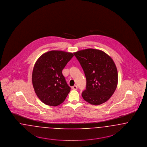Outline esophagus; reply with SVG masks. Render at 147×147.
I'll return each instance as SVG.
<instances>
[{"label": "esophagus", "mask_w": 147, "mask_h": 147, "mask_svg": "<svg viewBox=\"0 0 147 147\" xmlns=\"http://www.w3.org/2000/svg\"><path fill=\"white\" fill-rule=\"evenodd\" d=\"M77 88H78V87H77V86H76V85H75L72 87V89L74 90H76Z\"/></svg>", "instance_id": "esophagus-1"}]
</instances>
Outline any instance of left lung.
Instances as JSON below:
<instances>
[{
	"mask_svg": "<svg viewBox=\"0 0 147 147\" xmlns=\"http://www.w3.org/2000/svg\"><path fill=\"white\" fill-rule=\"evenodd\" d=\"M86 78L84 100L93 105L106 102L112 96L118 82L117 71L113 60L104 51L87 49L74 53Z\"/></svg>",
	"mask_w": 147,
	"mask_h": 147,
	"instance_id": "8db88e82",
	"label": "left lung"
}]
</instances>
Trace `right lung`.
Returning <instances> with one entry per match:
<instances>
[{
	"instance_id": "add662e5",
	"label": "right lung",
	"mask_w": 147,
	"mask_h": 147,
	"mask_svg": "<svg viewBox=\"0 0 147 147\" xmlns=\"http://www.w3.org/2000/svg\"><path fill=\"white\" fill-rule=\"evenodd\" d=\"M74 57L71 53L52 51L39 57L32 72V84L39 99L45 104L55 107L64 102L71 88L62 71Z\"/></svg>"
}]
</instances>
